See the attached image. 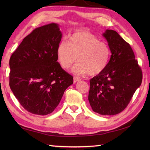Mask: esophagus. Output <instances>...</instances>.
<instances>
[{"label":"esophagus","mask_w":150,"mask_h":150,"mask_svg":"<svg viewBox=\"0 0 150 150\" xmlns=\"http://www.w3.org/2000/svg\"><path fill=\"white\" fill-rule=\"evenodd\" d=\"M73 80H74L75 82H79L81 81V79L78 77H76V76H75V77H73Z\"/></svg>","instance_id":"esophagus-1"}]
</instances>
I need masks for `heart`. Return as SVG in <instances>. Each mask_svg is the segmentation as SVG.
I'll return each mask as SVG.
<instances>
[{
    "label": "heart",
    "mask_w": 150,
    "mask_h": 150,
    "mask_svg": "<svg viewBox=\"0 0 150 150\" xmlns=\"http://www.w3.org/2000/svg\"><path fill=\"white\" fill-rule=\"evenodd\" d=\"M57 59L63 69L69 68L77 59L72 71L81 75H98L106 69L111 55L108 43L100 41L88 32H77L68 38V41L60 42L56 50Z\"/></svg>",
    "instance_id": "1"
}]
</instances>
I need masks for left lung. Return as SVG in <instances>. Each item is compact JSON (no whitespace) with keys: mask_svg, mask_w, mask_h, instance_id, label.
I'll return each mask as SVG.
<instances>
[{"mask_svg":"<svg viewBox=\"0 0 150 150\" xmlns=\"http://www.w3.org/2000/svg\"><path fill=\"white\" fill-rule=\"evenodd\" d=\"M111 55L104 71L90 79L88 100L93 111L114 115L128 106L141 84L142 73L131 46L115 31L103 34Z\"/></svg>","mask_w":150,"mask_h":150,"instance_id":"1","label":"left lung"}]
</instances>
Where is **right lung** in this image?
I'll use <instances>...</instances> for the list:
<instances>
[{
	"instance_id": "obj_1",
	"label": "right lung",
	"mask_w": 150,
	"mask_h": 150,
	"mask_svg": "<svg viewBox=\"0 0 150 150\" xmlns=\"http://www.w3.org/2000/svg\"><path fill=\"white\" fill-rule=\"evenodd\" d=\"M62 34L59 24L37 28L24 38L9 59V86L29 112L46 115L58 106L73 77L57 62Z\"/></svg>"
}]
</instances>
